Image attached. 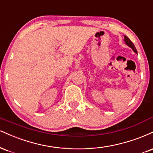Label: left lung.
Returning <instances> with one entry per match:
<instances>
[{
	"instance_id": "1",
	"label": "left lung",
	"mask_w": 153,
	"mask_h": 153,
	"mask_svg": "<svg viewBox=\"0 0 153 153\" xmlns=\"http://www.w3.org/2000/svg\"><path fill=\"white\" fill-rule=\"evenodd\" d=\"M124 38H125L124 41H125V43H126V45H128V46H129V47L130 48H132V51H133L134 52H135V53H137V50H136L135 45H134V44L132 43L131 40H130L129 39V38H128V37H127L126 36H124Z\"/></svg>"
}]
</instances>
